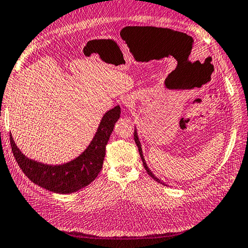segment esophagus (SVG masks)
<instances>
[{
	"label": "esophagus",
	"mask_w": 248,
	"mask_h": 248,
	"mask_svg": "<svg viewBox=\"0 0 248 248\" xmlns=\"http://www.w3.org/2000/svg\"><path fill=\"white\" fill-rule=\"evenodd\" d=\"M123 103H124L125 106H128V108H130V106L133 105L134 99L132 98V96H125V98L124 99V101H123Z\"/></svg>",
	"instance_id": "34e87169"
}]
</instances>
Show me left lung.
I'll use <instances>...</instances> for the list:
<instances>
[{"label":"left lung","instance_id":"8db88e82","mask_svg":"<svg viewBox=\"0 0 248 248\" xmlns=\"http://www.w3.org/2000/svg\"><path fill=\"white\" fill-rule=\"evenodd\" d=\"M134 140H135V144L138 145V148H139V153H140V158H142V161H143V166H144V168H145V170H146V172L148 173V175L150 176V177H153L155 181L156 182H158V183H160V184H162V185H166V184H164L161 179H159L158 177H156L153 174V172L150 171L149 170V168L147 167V164H146V161H145V159H144V156H143V152H142V146H140V140H139V137H138V133H137V130H134ZM167 186V185H166Z\"/></svg>","mask_w":248,"mask_h":248}]
</instances>
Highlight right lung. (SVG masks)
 <instances>
[{
    "instance_id": "right-lung-1",
    "label": "right lung",
    "mask_w": 248,
    "mask_h": 248,
    "mask_svg": "<svg viewBox=\"0 0 248 248\" xmlns=\"http://www.w3.org/2000/svg\"><path fill=\"white\" fill-rule=\"evenodd\" d=\"M119 117V105L106 111L85 152L72 161L60 166H49L29 159L19 150L11 135L12 152L22 172L34 184L56 193L75 192L88 186L99 175L103 166L106 144Z\"/></svg>"
}]
</instances>
